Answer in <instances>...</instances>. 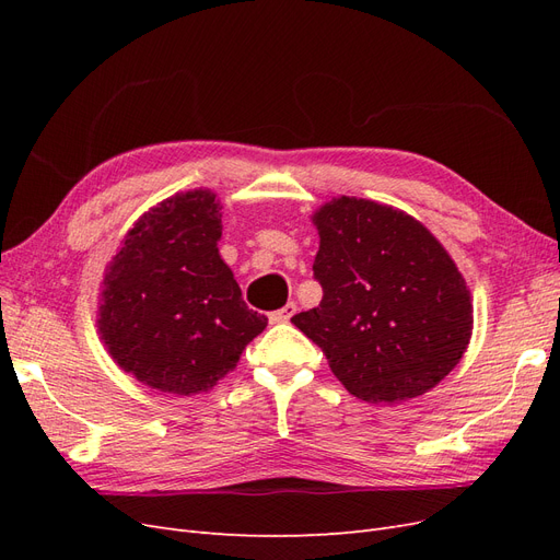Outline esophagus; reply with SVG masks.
<instances>
[{
	"mask_svg": "<svg viewBox=\"0 0 560 560\" xmlns=\"http://www.w3.org/2000/svg\"><path fill=\"white\" fill-rule=\"evenodd\" d=\"M296 311H299V306H296L294 301H290V303H287V306H282L280 311L270 313V322H276V325H280V322H290V319L296 315Z\"/></svg>",
	"mask_w": 560,
	"mask_h": 560,
	"instance_id": "1",
	"label": "esophagus"
}]
</instances>
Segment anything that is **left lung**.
Listing matches in <instances>:
<instances>
[{"mask_svg": "<svg viewBox=\"0 0 560 560\" xmlns=\"http://www.w3.org/2000/svg\"><path fill=\"white\" fill-rule=\"evenodd\" d=\"M317 308L292 317L334 376L369 404H399L442 383L471 338V296L451 254L418 219L338 196L313 214Z\"/></svg>", "mask_w": 560, "mask_h": 560, "instance_id": "obj_1", "label": "left lung"}]
</instances>
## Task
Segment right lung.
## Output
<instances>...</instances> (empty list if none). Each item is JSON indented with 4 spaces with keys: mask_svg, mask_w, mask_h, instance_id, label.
<instances>
[{
    "mask_svg": "<svg viewBox=\"0 0 560 560\" xmlns=\"http://www.w3.org/2000/svg\"><path fill=\"white\" fill-rule=\"evenodd\" d=\"M219 238L217 194H175L135 222L105 270L100 338L126 374L159 393H208L268 322L247 308Z\"/></svg>",
    "mask_w": 560,
    "mask_h": 560,
    "instance_id": "obj_1",
    "label": "right lung"
}]
</instances>
